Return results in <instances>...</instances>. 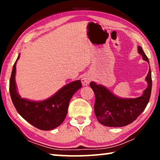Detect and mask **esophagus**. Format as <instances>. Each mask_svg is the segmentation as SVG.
Instances as JSON below:
<instances>
[{"mask_svg": "<svg viewBox=\"0 0 160 160\" xmlns=\"http://www.w3.org/2000/svg\"><path fill=\"white\" fill-rule=\"evenodd\" d=\"M92 80V77L90 76V75H85V77H83L82 78V85H88L89 83H90V81Z\"/></svg>", "mask_w": 160, "mask_h": 160, "instance_id": "34e87169", "label": "esophagus"}]
</instances>
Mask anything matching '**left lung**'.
Listing matches in <instances>:
<instances>
[{"mask_svg": "<svg viewBox=\"0 0 160 160\" xmlns=\"http://www.w3.org/2000/svg\"><path fill=\"white\" fill-rule=\"evenodd\" d=\"M143 60L149 63L148 58L141 47H138ZM150 65V64H149ZM148 88L142 96L135 99H121L115 96L105 87L91 82L90 85L95 94L94 113L100 123L109 127L126 126L138 117L149 102L152 90L150 68L145 78Z\"/></svg>", "mask_w": 160, "mask_h": 160, "instance_id": "left-lung-1", "label": "left lung"}]
</instances>
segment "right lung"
Returning a JSON list of instances; mask_svg holds the SVG:
<instances>
[{"label":"right lung","instance_id":"right-lung-1","mask_svg":"<svg viewBox=\"0 0 160 160\" xmlns=\"http://www.w3.org/2000/svg\"><path fill=\"white\" fill-rule=\"evenodd\" d=\"M13 65L10 80V94L17 112L32 126L43 131L57 128L63 122L67 115L69 102L72 95L82 87L80 80L68 84L53 96L44 101L32 102L21 98L15 85L16 63Z\"/></svg>","mask_w":160,"mask_h":160}]
</instances>
